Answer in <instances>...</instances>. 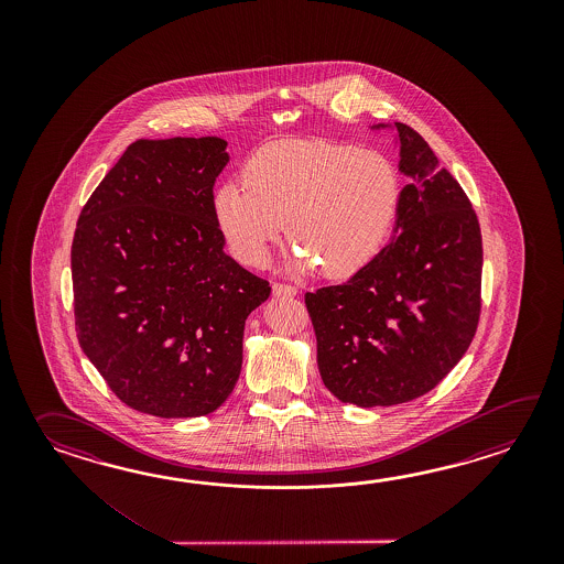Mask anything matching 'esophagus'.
Returning <instances> with one entry per match:
<instances>
[{"label": "esophagus", "mask_w": 564, "mask_h": 564, "mask_svg": "<svg viewBox=\"0 0 564 564\" xmlns=\"http://www.w3.org/2000/svg\"><path fill=\"white\" fill-rule=\"evenodd\" d=\"M272 292H274V296H282V299H292V296H296V288L290 286V284H280L276 282L274 286H272Z\"/></svg>", "instance_id": "1"}]
</instances>
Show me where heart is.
Masks as SVG:
<instances>
[{
    "instance_id": "b5f03b06",
    "label": "heart",
    "mask_w": 564,
    "mask_h": 564,
    "mask_svg": "<svg viewBox=\"0 0 564 564\" xmlns=\"http://www.w3.org/2000/svg\"><path fill=\"white\" fill-rule=\"evenodd\" d=\"M399 204V173L381 153L318 139L276 141L243 163L241 185L217 187L214 217L241 264H264L288 221V238L300 246L294 270L318 264L324 276L348 278L383 248Z\"/></svg>"
}]
</instances>
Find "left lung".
I'll return each mask as SVG.
<instances>
[{
	"mask_svg": "<svg viewBox=\"0 0 564 564\" xmlns=\"http://www.w3.org/2000/svg\"><path fill=\"white\" fill-rule=\"evenodd\" d=\"M395 129L399 171L411 181L393 240L345 284L304 296L324 387L359 408L430 393L466 355L481 308V234L468 195L420 132Z\"/></svg>",
	"mask_w": 564,
	"mask_h": 564,
	"instance_id": "8db88e82",
	"label": "left lung"
}]
</instances>
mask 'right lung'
Listing matches in <instances>:
<instances>
[{
    "label": "right lung",
    "mask_w": 564,
    "mask_h": 564,
    "mask_svg": "<svg viewBox=\"0 0 564 564\" xmlns=\"http://www.w3.org/2000/svg\"><path fill=\"white\" fill-rule=\"evenodd\" d=\"M219 137L139 139L86 202L73 240L78 343L124 405L216 411L238 383L248 314L270 284L224 252Z\"/></svg>",
    "instance_id": "right-lung-1"
}]
</instances>
